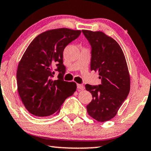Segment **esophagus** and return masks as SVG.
I'll list each match as a JSON object with an SVG mask.
<instances>
[{"label": "esophagus", "mask_w": 151, "mask_h": 151, "mask_svg": "<svg viewBox=\"0 0 151 151\" xmlns=\"http://www.w3.org/2000/svg\"><path fill=\"white\" fill-rule=\"evenodd\" d=\"M76 87H77V89L78 90H83L85 89L84 86H83V85L81 84H77V85H76Z\"/></svg>", "instance_id": "1"}]
</instances>
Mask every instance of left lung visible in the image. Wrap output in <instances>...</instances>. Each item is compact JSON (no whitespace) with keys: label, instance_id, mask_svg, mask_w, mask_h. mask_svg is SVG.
I'll list each match as a JSON object with an SVG mask.
<instances>
[{"label":"left lung","instance_id":"8db88e82","mask_svg":"<svg viewBox=\"0 0 151 151\" xmlns=\"http://www.w3.org/2000/svg\"><path fill=\"white\" fill-rule=\"evenodd\" d=\"M91 47V70L98 71L101 84L85 85L93 100L87 106L89 115L104 122L116 114L130 89V77L124 54L112 38L104 32L83 30Z\"/></svg>","mask_w":151,"mask_h":151}]
</instances>
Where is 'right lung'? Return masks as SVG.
Here are the masks:
<instances>
[{
    "label": "right lung",
    "mask_w": 151,
    "mask_h": 151,
    "mask_svg": "<svg viewBox=\"0 0 151 151\" xmlns=\"http://www.w3.org/2000/svg\"><path fill=\"white\" fill-rule=\"evenodd\" d=\"M81 31L68 28L50 30L38 35L19 63L17 90L26 109L33 115L47 116L60 111L65 100L75 93L76 84L64 80V49ZM55 71L59 73L52 79Z\"/></svg>",
    "instance_id": "obj_1"
}]
</instances>
